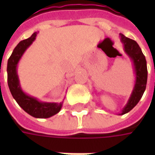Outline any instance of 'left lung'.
Wrapping results in <instances>:
<instances>
[{
	"instance_id": "obj_1",
	"label": "left lung",
	"mask_w": 155,
	"mask_h": 155,
	"mask_svg": "<svg viewBox=\"0 0 155 155\" xmlns=\"http://www.w3.org/2000/svg\"><path fill=\"white\" fill-rule=\"evenodd\" d=\"M120 35V41L124 45V50L131 59V61H133L134 69L135 73V83L133 91L128 101V103L122 110V112L120 114H124L130 112L139 103L141 97L143 96V92L146 89L148 71L145 56L143 55L138 43L132 39L124 36L123 34Z\"/></svg>"
}]
</instances>
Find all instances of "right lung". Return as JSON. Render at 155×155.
I'll return each instance as SVG.
<instances>
[{"label": "right lung", "mask_w": 155, "mask_h": 155, "mask_svg": "<svg viewBox=\"0 0 155 155\" xmlns=\"http://www.w3.org/2000/svg\"><path fill=\"white\" fill-rule=\"evenodd\" d=\"M37 34H38L37 32L33 33L31 37L23 40L15 46L7 62V81H8L10 91L13 98L17 102V104L30 115L35 118L44 119V118H50L57 114L58 112H60L62 107V102L61 103L41 102L36 98L25 94L21 88L17 71H16L19 61L21 60L26 49L35 41Z\"/></svg>", "instance_id": "add662e5"}]
</instances>
